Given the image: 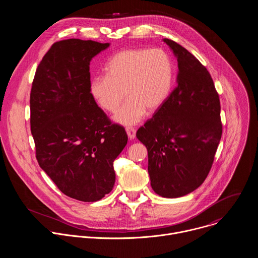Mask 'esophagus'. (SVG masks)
Returning <instances> with one entry per match:
<instances>
[{"label": "esophagus", "instance_id": "obj_1", "mask_svg": "<svg viewBox=\"0 0 258 258\" xmlns=\"http://www.w3.org/2000/svg\"><path fill=\"white\" fill-rule=\"evenodd\" d=\"M126 134L130 140H134L136 138V130L133 127H126Z\"/></svg>", "mask_w": 258, "mask_h": 258}]
</instances>
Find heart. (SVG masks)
Masks as SVG:
<instances>
[{
	"mask_svg": "<svg viewBox=\"0 0 258 258\" xmlns=\"http://www.w3.org/2000/svg\"><path fill=\"white\" fill-rule=\"evenodd\" d=\"M105 73L91 80L90 94L110 113L117 111L126 96V103L114 117L124 126L140 122L147 110L157 111L172 88V63L161 49L122 50L108 60Z\"/></svg>",
	"mask_w": 258,
	"mask_h": 258,
	"instance_id": "b5f03b06",
	"label": "heart"
}]
</instances>
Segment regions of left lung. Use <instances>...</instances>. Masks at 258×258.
Instances as JSON below:
<instances>
[{
	"label": "left lung",
	"mask_w": 258,
	"mask_h": 258,
	"mask_svg": "<svg viewBox=\"0 0 258 258\" xmlns=\"http://www.w3.org/2000/svg\"><path fill=\"white\" fill-rule=\"evenodd\" d=\"M177 59L176 88L137 132L148 150L151 187L165 198L185 196L205 180L222 138L220 103L213 81L199 60L163 39Z\"/></svg>",
	"instance_id": "left-lung-1"
}]
</instances>
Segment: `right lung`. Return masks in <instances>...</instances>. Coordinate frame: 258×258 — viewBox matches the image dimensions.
Wrapping results in <instances>:
<instances>
[{
	"mask_svg": "<svg viewBox=\"0 0 258 258\" xmlns=\"http://www.w3.org/2000/svg\"><path fill=\"white\" fill-rule=\"evenodd\" d=\"M109 43L69 39L53 44L35 71L30 130L41 168L66 196L94 202L115 182L113 161L127 143L90 94V62Z\"/></svg>",
	"mask_w": 258,
	"mask_h": 258,
	"instance_id": "obj_1",
	"label": "right lung"
}]
</instances>
